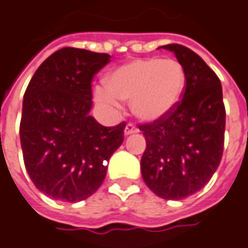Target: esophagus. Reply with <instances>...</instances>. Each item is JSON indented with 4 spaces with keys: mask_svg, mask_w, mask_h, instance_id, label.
<instances>
[{
    "mask_svg": "<svg viewBox=\"0 0 248 248\" xmlns=\"http://www.w3.org/2000/svg\"><path fill=\"white\" fill-rule=\"evenodd\" d=\"M125 135H131V134H136V132H139V128L135 125L134 123H128L127 127H125Z\"/></svg>",
    "mask_w": 248,
    "mask_h": 248,
    "instance_id": "esophagus-1",
    "label": "esophagus"
}]
</instances>
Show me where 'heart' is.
Returning <instances> with one entry per match:
<instances>
[{"label": "heart", "mask_w": 248, "mask_h": 248, "mask_svg": "<svg viewBox=\"0 0 248 248\" xmlns=\"http://www.w3.org/2000/svg\"><path fill=\"white\" fill-rule=\"evenodd\" d=\"M185 70L174 59H136L116 69L105 88L95 89V98L108 105L132 101L134 113L153 121L171 112L185 89Z\"/></svg>", "instance_id": "b5f03b06"}]
</instances>
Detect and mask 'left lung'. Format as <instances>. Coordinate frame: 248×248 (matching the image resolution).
Wrapping results in <instances>:
<instances>
[{"label": "left lung", "mask_w": 248, "mask_h": 248, "mask_svg": "<svg viewBox=\"0 0 248 248\" xmlns=\"http://www.w3.org/2000/svg\"><path fill=\"white\" fill-rule=\"evenodd\" d=\"M173 51L185 70L182 98L171 112L139 124L146 138L141 175L158 197L182 200L209 182L223 156L225 107L220 79L196 52L181 44Z\"/></svg>", "instance_id": "8db88e82"}]
</instances>
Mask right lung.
Instances as JSON below:
<instances>
[{"mask_svg":"<svg viewBox=\"0 0 248 248\" xmlns=\"http://www.w3.org/2000/svg\"><path fill=\"white\" fill-rule=\"evenodd\" d=\"M109 54L64 47L39 66L25 90L20 140L33 185L48 197L77 202L107 175V162L124 141L125 121L104 127L89 116L92 82Z\"/></svg>","mask_w":248,"mask_h":248,"instance_id":"right-lung-1","label":"right lung"}]
</instances>
